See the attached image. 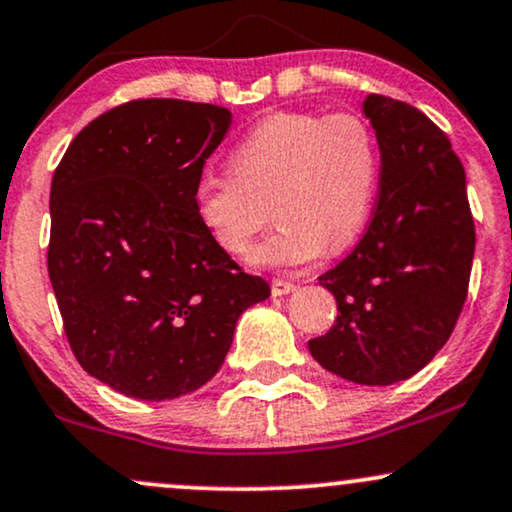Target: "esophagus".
<instances>
[{
	"label": "esophagus",
	"mask_w": 512,
	"mask_h": 512,
	"mask_svg": "<svg viewBox=\"0 0 512 512\" xmlns=\"http://www.w3.org/2000/svg\"><path fill=\"white\" fill-rule=\"evenodd\" d=\"M298 286L293 281L286 279H272V296H286V293H293Z\"/></svg>",
	"instance_id": "obj_1"
}]
</instances>
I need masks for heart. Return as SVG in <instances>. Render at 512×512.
<instances>
[{
  "label": "heart",
  "mask_w": 512,
  "mask_h": 512,
  "mask_svg": "<svg viewBox=\"0 0 512 512\" xmlns=\"http://www.w3.org/2000/svg\"><path fill=\"white\" fill-rule=\"evenodd\" d=\"M231 173L199 175L195 211L231 255H243L267 221H279L250 250L257 267H296L358 236L378 190L373 129L354 113H276L252 127L231 156Z\"/></svg>",
  "instance_id": "b5f03b06"
}]
</instances>
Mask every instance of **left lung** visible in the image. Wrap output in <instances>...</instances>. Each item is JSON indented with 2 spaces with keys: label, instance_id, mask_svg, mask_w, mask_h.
<instances>
[{
  "label": "left lung",
  "instance_id": "obj_1",
  "mask_svg": "<svg viewBox=\"0 0 512 512\" xmlns=\"http://www.w3.org/2000/svg\"><path fill=\"white\" fill-rule=\"evenodd\" d=\"M363 115L380 149L378 204L351 255L320 276L339 315L308 349L339 378L392 385L419 373L455 330L474 221L460 158L421 110L370 93Z\"/></svg>",
  "mask_w": 512,
  "mask_h": 512
}]
</instances>
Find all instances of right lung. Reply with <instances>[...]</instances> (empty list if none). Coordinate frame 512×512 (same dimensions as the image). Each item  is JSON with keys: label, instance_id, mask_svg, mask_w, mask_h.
Listing matches in <instances>:
<instances>
[{"label": "right lung", "instance_id": "right-lung-1", "mask_svg": "<svg viewBox=\"0 0 512 512\" xmlns=\"http://www.w3.org/2000/svg\"><path fill=\"white\" fill-rule=\"evenodd\" d=\"M231 110L146 98L108 110L52 175L48 272L76 361L115 392L163 402L209 383L238 317L267 301L195 211Z\"/></svg>", "mask_w": 512, "mask_h": 512}]
</instances>
